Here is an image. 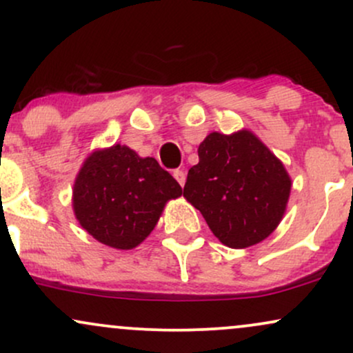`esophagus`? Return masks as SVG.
I'll list each match as a JSON object with an SVG mask.
<instances>
[{"label": "esophagus", "mask_w": 353, "mask_h": 353, "mask_svg": "<svg viewBox=\"0 0 353 353\" xmlns=\"http://www.w3.org/2000/svg\"><path fill=\"white\" fill-rule=\"evenodd\" d=\"M174 177H176V181L179 182L181 188L185 184V172L182 171V169H177V171H174Z\"/></svg>", "instance_id": "obj_1"}]
</instances>
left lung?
<instances>
[{"mask_svg": "<svg viewBox=\"0 0 353 353\" xmlns=\"http://www.w3.org/2000/svg\"><path fill=\"white\" fill-rule=\"evenodd\" d=\"M189 169L184 197L222 244L245 249L274 232L289 202L285 168L254 132H210Z\"/></svg>", "mask_w": 353, "mask_h": 353, "instance_id": "obj_1", "label": "left lung"}]
</instances>
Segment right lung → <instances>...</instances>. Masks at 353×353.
Listing matches in <instances>:
<instances>
[{"mask_svg":"<svg viewBox=\"0 0 353 353\" xmlns=\"http://www.w3.org/2000/svg\"><path fill=\"white\" fill-rule=\"evenodd\" d=\"M182 188L154 157H139L128 145L91 152L72 189V209L81 228L101 244L134 249L156 228L165 202Z\"/></svg>","mask_w":353,"mask_h":353,"instance_id":"obj_1","label":"right lung"}]
</instances>
